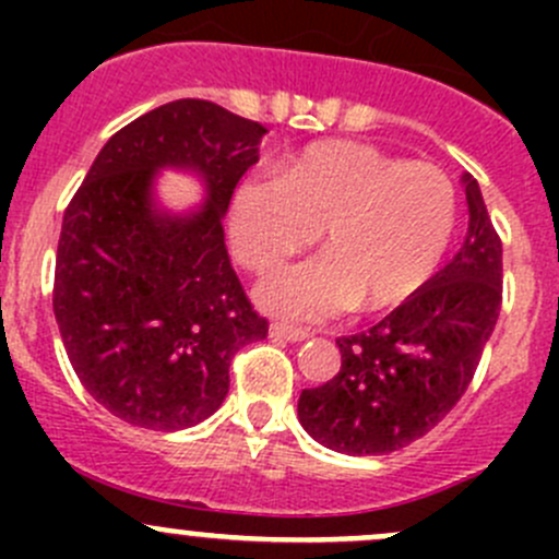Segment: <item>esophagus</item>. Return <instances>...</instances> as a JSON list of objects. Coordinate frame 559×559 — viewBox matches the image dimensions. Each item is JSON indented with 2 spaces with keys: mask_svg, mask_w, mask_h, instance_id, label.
Returning a JSON list of instances; mask_svg holds the SVG:
<instances>
[{
  "mask_svg": "<svg viewBox=\"0 0 559 559\" xmlns=\"http://www.w3.org/2000/svg\"><path fill=\"white\" fill-rule=\"evenodd\" d=\"M270 337H278V341L300 343L308 337V330H300V326H286V324H270Z\"/></svg>",
  "mask_w": 559,
  "mask_h": 559,
  "instance_id": "34e87169",
  "label": "esophagus"
}]
</instances>
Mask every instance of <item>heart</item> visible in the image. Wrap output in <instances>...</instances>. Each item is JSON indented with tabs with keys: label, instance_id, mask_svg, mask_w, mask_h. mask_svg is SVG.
Masks as SVG:
<instances>
[{
	"label": "heart",
	"instance_id": "1",
	"mask_svg": "<svg viewBox=\"0 0 559 559\" xmlns=\"http://www.w3.org/2000/svg\"><path fill=\"white\" fill-rule=\"evenodd\" d=\"M454 227L456 189L441 167L343 140L300 151L278 178L243 180L229 211L235 257L257 273L321 229L324 257L278 270L257 289L259 306L302 321L403 306L443 262Z\"/></svg>",
	"mask_w": 559,
	"mask_h": 559
}]
</instances>
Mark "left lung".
<instances>
[{"label": "left lung", "instance_id": "1", "mask_svg": "<svg viewBox=\"0 0 559 559\" xmlns=\"http://www.w3.org/2000/svg\"><path fill=\"white\" fill-rule=\"evenodd\" d=\"M460 180L467 235L452 262L368 332L337 337L335 379L302 389V430L332 452L408 447L454 408L476 373L503 300V246L476 178Z\"/></svg>", "mask_w": 559, "mask_h": 559}]
</instances>
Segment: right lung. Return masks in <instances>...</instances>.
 Segmentation results:
<instances>
[{"label":"right lung","instance_id":"right-lung-1","mask_svg":"<svg viewBox=\"0 0 559 559\" xmlns=\"http://www.w3.org/2000/svg\"><path fill=\"white\" fill-rule=\"evenodd\" d=\"M267 129L205 99H175L112 134L72 197L53 313L86 392L145 430L216 414L229 365L267 335L224 246V216ZM189 171L202 203L173 212L158 175Z\"/></svg>","mask_w":559,"mask_h":559}]
</instances>
